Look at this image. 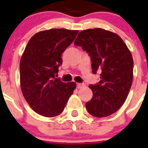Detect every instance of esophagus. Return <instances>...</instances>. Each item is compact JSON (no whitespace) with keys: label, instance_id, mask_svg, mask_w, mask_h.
I'll use <instances>...</instances> for the list:
<instances>
[{"label":"esophagus","instance_id":"1","mask_svg":"<svg viewBox=\"0 0 148 148\" xmlns=\"http://www.w3.org/2000/svg\"><path fill=\"white\" fill-rule=\"evenodd\" d=\"M86 86V84H85L84 83H78L77 84V87L78 89H81V88H84Z\"/></svg>","mask_w":148,"mask_h":148}]
</instances>
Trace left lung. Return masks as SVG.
<instances>
[{
  "label": "left lung",
  "mask_w": 148,
  "mask_h": 148,
  "mask_svg": "<svg viewBox=\"0 0 148 148\" xmlns=\"http://www.w3.org/2000/svg\"><path fill=\"white\" fill-rule=\"evenodd\" d=\"M74 45L90 56L93 74L101 71L100 81L89 85L93 98L86 102V110L97 118L115 113L127 99L132 84L131 51L119 35L100 28L81 31Z\"/></svg>",
  "instance_id": "obj_1"
}]
</instances>
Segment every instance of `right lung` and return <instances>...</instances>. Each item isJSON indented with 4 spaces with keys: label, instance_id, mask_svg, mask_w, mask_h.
I'll list each match as a JSON object with an SVG mask.
<instances>
[{
    "label": "right lung",
    "instance_id": "right-lung-1",
    "mask_svg": "<svg viewBox=\"0 0 148 148\" xmlns=\"http://www.w3.org/2000/svg\"><path fill=\"white\" fill-rule=\"evenodd\" d=\"M78 30L51 29L29 39L20 63V87L24 98L36 112L55 117L63 112L76 88V83L55 78L62 64V54L76 38Z\"/></svg>",
    "mask_w": 148,
    "mask_h": 148
}]
</instances>
